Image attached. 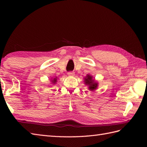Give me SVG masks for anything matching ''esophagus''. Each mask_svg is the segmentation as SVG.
<instances>
[{
    "label": "esophagus",
    "instance_id": "esophagus-1",
    "mask_svg": "<svg viewBox=\"0 0 147 147\" xmlns=\"http://www.w3.org/2000/svg\"><path fill=\"white\" fill-rule=\"evenodd\" d=\"M68 75H69V76H74V75H75V73L74 72H72V71H70V72H69L67 73Z\"/></svg>",
    "mask_w": 147,
    "mask_h": 147
}]
</instances>
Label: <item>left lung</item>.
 I'll use <instances>...</instances> for the list:
<instances>
[{
	"mask_svg": "<svg viewBox=\"0 0 147 147\" xmlns=\"http://www.w3.org/2000/svg\"><path fill=\"white\" fill-rule=\"evenodd\" d=\"M85 83L89 85V89L90 90H94L97 86V83L94 82V80L90 75H88L85 78Z\"/></svg>",
	"mask_w": 147,
	"mask_h": 147,
	"instance_id": "obj_1",
	"label": "left lung"
}]
</instances>
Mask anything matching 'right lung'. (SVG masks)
<instances>
[{
	"mask_svg": "<svg viewBox=\"0 0 147 147\" xmlns=\"http://www.w3.org/2000/svg\"><path fill=\"white\" fill-rule=\"evenodd\" d=\"M52 82H53V83H55L56 82V78H55L54 79H53V80Z\"/></svg>",
	"mask_w": 147,
	"mask_h": 147,
	"instance_id": "add662e5",
	"label": "right lung"
}]
</instances>
